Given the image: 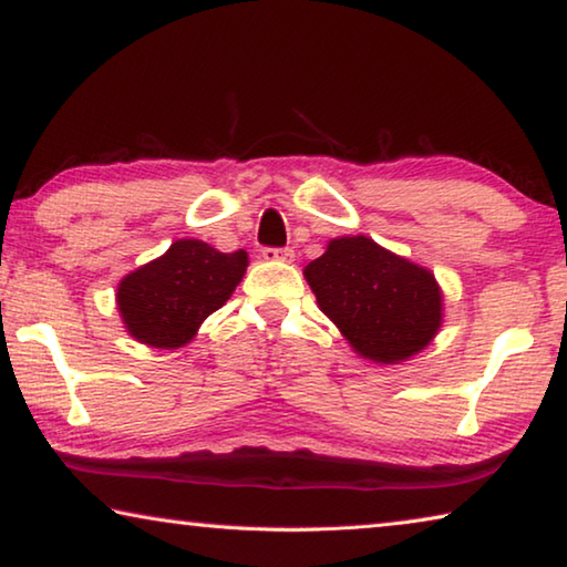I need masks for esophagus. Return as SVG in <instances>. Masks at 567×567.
<instances>
[{"label":"esophagus","mask_w":567,"mask_h":567,"mask_svg":"<svg viewBox=\"0 0 567 567\" xmlns=\"http://www.w3.org/2000/svg\"><path fill=\"white\" fill-rule=\"evenodd\" d=\"M262 257L270 262H295V249L285 247V249H275V247H265Z\"/></svg>","instance_id":"34e87169"}]
</instances>
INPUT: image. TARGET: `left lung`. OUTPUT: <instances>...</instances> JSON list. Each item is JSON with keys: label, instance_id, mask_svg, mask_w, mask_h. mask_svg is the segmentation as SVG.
<instances>
[{"label": "left lung", "instance_id": "left-lung-1", "mask_svg": "<svg viewBox=\"0 0 567 567\" xmlns=\"http://www.w3.org/2000/svg\"><path fill=\"white\" fill-rule=\"evenodd\" d=\"M318 307L350 348L378 364H400L443 328V290L435 275L364 235L328 243L305 267Z\"/></svg>", "mask_w": 567, "mask_h": 567}]
</instances>
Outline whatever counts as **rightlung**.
Wrapping results in <instances>:
<instances>
[{"label": "right lung", "instance_id": "obj_1", "mask_svg": "<svg viewBox=\"0 0 567 567\" xmlns=\"http://www.w3.org/2000/svg\"><path fill=\"white\" fill-rule=\"evenodd\" d=\"M247 265L245 249L227 255L203 239H175L165 255L120 280L124 330L147 348H185L199 324L233 297Z\"/></svg>", "mask_w": 567, "mask_h": 567}]
</instances>
